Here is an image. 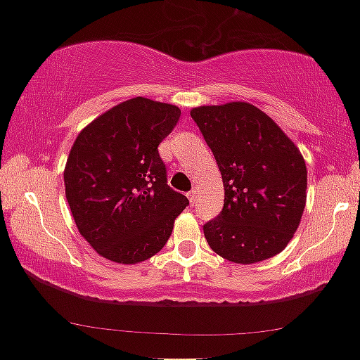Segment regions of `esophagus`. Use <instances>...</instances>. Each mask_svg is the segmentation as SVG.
<instances>
[{
	"instance_id": "34e87169",
	"label": "esophagus",
	"mask_w": 360,
	"mask_h": 360,
	"mask_svg": "<svg viewBox=\"0 0 360 360\" xmlns=\"http://www.w3.org/2000/svg\"><path fill=\"white\" fill-rule=\"evenodd\" d=\"M187 197H189V202L192 205L195 204V200H197V189H192V191H189L187 192Z\"/></svg>"
}]
</instances>
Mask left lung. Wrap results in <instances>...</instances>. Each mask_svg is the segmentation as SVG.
I'll use <instances>...</instances> for the list:
<instances>
[{"instance_id": "8db88e82", "label": "left lung", "mask_w": 360, "mask_h": 360, "mask_svg": "<svg viewBox=\"0 0 360 360\" xmlns=\"http://www.w3.org/2000/svg\"><path fill=\"white\" fill-rule=\"evenodd\" d=\"M191 115L225 187L224 209L204 225L209 246L236 264L279 255L305 210L307 165L300 150L250 103L200 105Z\"/></svg>"}]
</instances>
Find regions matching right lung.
I'll return each instance as SVG.
<instances>
[{"instance_id": "obj_1", "label": "right lung", "mask_w": 360, "mask_h": 360, "mask_svg": "<svg viewBox=\"0 0 360 360\" xmlns=\"http://www.w3.org/2000/svg\"><path fill=\"white\" fill-rule=\"evenodd\" d=\"M178 105L124 101L79 131L63 171L65 195L91 248L119 264H139L163 250L189 205L166 184L158 145L178 124Z\"/></svg>"}]
</instances>
